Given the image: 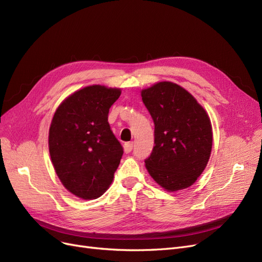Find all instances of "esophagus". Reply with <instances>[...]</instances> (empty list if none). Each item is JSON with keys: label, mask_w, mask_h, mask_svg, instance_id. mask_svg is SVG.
Here are the masks:
<instances>
[{"label": "esophagus", "mask_w": 262, "mask_h": 262, "mask_svg": "<svg viewBox=\"0 0 262 262\" xmlns=\"http://www.w3.org/2000/svg\"><path fill=\"white\" fill-rule=\"evenodd\" d=\"M133 142H126L125 144H124V151H125V153H129L132 150H133Z\"/></svg>", "instance_id": "34e87169"}]
</instances>
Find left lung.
Masks as SVG:
<instances>
[{"label":"left lung","mask_w":262,"mask_h":262,"mask_svg":"<svg viewBox=\"0 0 262 262\" xmlns=\"http://www.w3.org/2000/svg\"><path fill=\"white\" fill-rule=\"evenodd\" d=\"M154 122L150 176L168 192L187 189L204 171L212 147V128L205 109L180 85L163 81L141 91Z\"/></svg>","instance_id":"1"}]
</instances>
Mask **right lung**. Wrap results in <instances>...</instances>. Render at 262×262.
<instances>
[{
	"instance_id": "right-lung-1",
	"label": "right lung",
	"mask_w": 262,
	"mask_h": 262,
	"mask_svg": "<svg viewBox=\"0 0 262 262\" xmlns=\"http://www.w3.org/2000/svg\"><path fill=\"white\" fill-rule=\"evenodd\" d=\"M121 89L86 86L59 104L48 133V149L58 178L73 195L101 196L112 183L123 148L108 123Z\"/></svg>"
}]
</instances>
